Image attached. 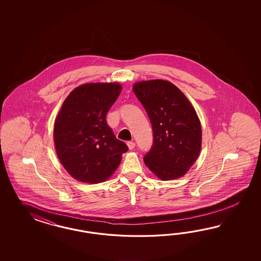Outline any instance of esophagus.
Listing matches in <instances>:
<instances>
[{"instance_id":"34e87169","label":"esophagus","mask_w":261,"mask_h":261,"mask_svg":"<svg viewBox=\"0 0 261 261\" xmlns=\"http://www.w3.org/2000/svg\"><path fill=\"white\" fill-rule=\"evenodd\" d=\"M127 146H128V148H129V149H130V150H132V149H134L135 142H127Z\"/></svg>"}]
</instances>
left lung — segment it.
I'll list each match as a JSON object with an SVG mask.
<instances>
[{
  "instance_id": "1",
  "label": "left lung",
  "mask_w": 261,
  "mask_h": 261,
  "mask_svg": "<svg viewBox=\"0 0 261 261\" xmlns=\"http://www.w3.org/2000/svg\"><path fill=\"white\" fill-rule=\"evenodd\" d=\"M153 130V144L143 161L158 178L174 180L188 172L201 150L202 129L186 95L166 80H148L133 86Z\"/></svg>"
}]
</instances>
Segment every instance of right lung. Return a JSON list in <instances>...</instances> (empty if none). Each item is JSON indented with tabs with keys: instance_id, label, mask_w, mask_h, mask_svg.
<instances>
[{
	"instance_id": "obj_1",
	"label": "right lung",
	"mask_w": 261,
	"mask_h": 261,
	"mask_svg": "<svg viewBox=\"0 0 261 261\" xmlns=\"http://www.w3.org/2000/svg\"><path fill=\"white\" fill-rule=\"evenodd\" d=\"M121 92L119 83H87L65 99L55 122L56 153L80 182H104L128 150L107 124L106 115Z\"/></svg>"
}]
</instances>
